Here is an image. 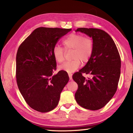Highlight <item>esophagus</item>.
I'll list each match as a JSON object with an SVG mask.
<instances>
[{
	"label": "esophagus",
	"instance_id": "obj_1",
	"mask_svg": "<svg viewBox=\"0 0 133 133\" xmlns=\"http://www.w3.org/2000/svg\"><path fill=\"white\" fill-rule=\"evenodd\" d=\"M68 75H69V77L70 79V80L72 79V74H71V73H69Z\"/></svg>",
	"mask_w": 133,
	"mask_h": 133
}]
</instances>
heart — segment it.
<instances>
[{"label": "heart", "instance_id": "heart-1", "mask_svg": "<svg viewBox=\"0 0 133 133\" xmlns=\"http://www.w3.org/2000/svg\"><path fill=\"white\" fill-rule=\"evenodd\" d=\"M62 44L66 51L72 50V60L65 62L59 66L61 70L69 73L76 71L80 66L81 61L83 63H87L92 56L94 50L92 39L78 33H72L66 36L63 40ZM52 54L55 60L58 63H62L64 61L65 51L62 47L55 46L53 48Z\"/></svg>", "mask_w": 133, "mask_h": 133}]
</instances>
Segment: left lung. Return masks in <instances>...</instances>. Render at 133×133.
<instances>
[{"label": "left lung", "instance_id": "1", "mask_svg": "<svg viewBox=\"0 0 133 133\" xmlns=\"http://www.w3.org/2000/svg\"><path fill=\"white\" fill-rule=\"evenodd\" d=\"M80 31L92 37V55L83 68L72 75L78 84L75 94L79 105L84 109L97 110L102 108L113 97L118 88L121 74V61L114 41L103 30L79 28ZM83 74L90 77H84Z\"/></svg>", "mask_w": 133, "mask_h": 133}]
</instances>
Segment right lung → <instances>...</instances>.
Listing matches in <instances>:
<instances>
[{
	"mask_svg": "<svg viewBox=\"0 0 133 133\" xmlns=\"http://www.w3.org/2000/svg\"><path fill=\"white\" fill-rule=\"evenodd\" d=\"M71 29L39 27L20 45L16 54V78L26 103L34 110L46 112L54 109L68 83L66 71L52 75L56 62L53 48Z\"/></svg>",
	"mask_w": 133,
	"mask_h": 133,
	"instance_id": "add662e5",
	"label": "right lung"
}]
</instances>
